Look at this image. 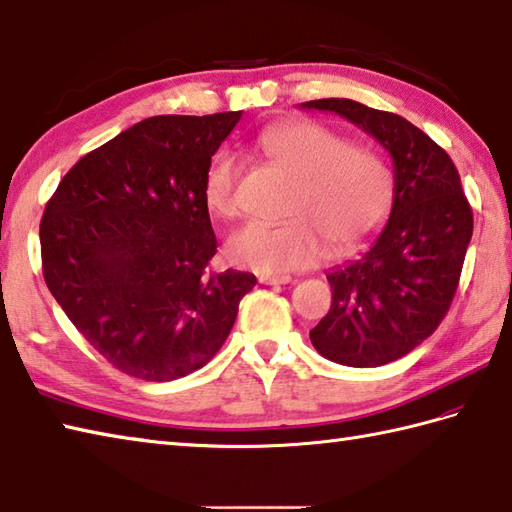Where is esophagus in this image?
<instances>
[{"instance_id":"esophagus-1","label":"esophagus","mask_w":512,"mask_h":512,"mask_svg":"<svg viewBox=\"0 0 512 512\" xmlns=\"http://www.w3.org/2000/svg\"><path fill=\"white\" fill-rule=\"evenodd\" d=\"M259 281L266 286H286V284H290L292 277L290 275H262L259 277Z\"/></svg>"}]
</instances>
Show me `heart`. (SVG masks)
I'll list each match as a JSON object with an SVG mask.
<instances>
[{
	"label": "heart",
	"mask_w": 512,
	"mask_h": 512,
	"mask_svg": "<svg viewBox=\"0 0 512 512\" xmlns=\"http://www.w3.org/2000/svg\"><path fill=\"white\" fill-rule=\"evenodd\" d=\"M257 145L297 178L290 217L284 224L248 222L228 237L226 255L233 264L262 275H286L312 266L323 253L347 250L385 222L394 202V176L387 162L350 143L332 129L299 121L264 129ZM239 158L220 149L204 173V202L217 217L237 213L235 182Z\"/></svg>",
	"instance_id": "heart-1"
}]
</instances>
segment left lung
I'll list each match as a JSON object with an SVG mask.
<instances>
[{
	"label": "left lung",
	"instance_id": "left-lung-1",
	"mask_svg": "<svg viewBox=\"0 0 512 512\" xmlns=\"http://www.w3.org/2000/svg\"><path fill=\"white\" fill-rule=\"evenodd\" d=\"M332 112L376 138L394 162V204L376 242L328 273L330 312L310 330L321 356L347 367L398 361L449 312L473 235L460 173L407 118L350 99L301 103Z\"/></svg>",
	"mask_w": 512,
	"mask_h": 512
}]
</instances>
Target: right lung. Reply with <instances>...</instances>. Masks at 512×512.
<instances>
[{
	"label": "right lung",
	"instance_id": "1",
	"mask_svg": "<svg viewBox=\"0 0 512 512\" xmlns=\"http://www.w3.org/2000/svg\"><path fill=\"white\" fill-rule=\"evenodd\" d=\"M242 112L154 116L85 154L41 217L43 279L123 374L165 383L224 345L255 275L217 253L204 173Z\"/></svg>",
	"mask_w": 512,
	"mask_h": 512
}]
</instances>
